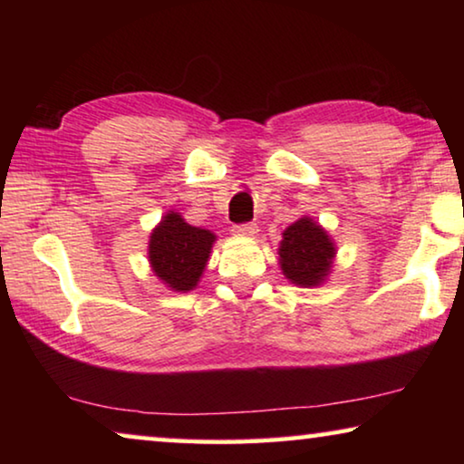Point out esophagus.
Segmentation results:
<instances>
[{"label": "esophagus", "mask_w": 464, "mask_h": 464, "mask_svg": "<svg viewBox=\"0 0 464 464\" xmlns=\"http://www.w3.org/2000/svg\"><path fill=\"white\" fill-rule=\"evenodd\" d=\"M237 235H241V237H254V235L257 233V225L256 223H243V225H235L233 229Z\"/></svg>", "instance_id": "1"}]
</instances>
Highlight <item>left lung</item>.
Wrapping results in <instances>:
<instances>
[{"label":"left lung","instance_id":"8db88e82","mask_svg":"<svg viewBox=\"0 0 464 464\" xmlns=\"http://www.w3.org/2000/svg\"><path fill=\"white\" fill-rule=\"evenodd\" d=\"M278 256L282 274L293 285L311 288L325 282L335 257V246L324 227L303 217L282 233Z\"/></svg>","mask_w":464,"mask_h":464}]
</instances>
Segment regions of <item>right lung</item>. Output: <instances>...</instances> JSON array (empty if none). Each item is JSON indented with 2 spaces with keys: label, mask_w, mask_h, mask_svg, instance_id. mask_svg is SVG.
Wrapping results in <instances>:
<instances>
[{
  "label": "right lung",
  "mask_w": 464,
  "mask_h": 464,
  "mask_svg": "<svg viewBox=\"0 0 464 464\" xmlns=\"http://www.w3.org/2000/svg\"><path fill=\"white\" fill-rule=\"evenodd\" d=\"M215 241V233L188 225L182 215L169 210L149 239V264L163 285L188 293L198 285Z\"/></svg>",
  "instance_id": "right-lung-1"
}]
</instances>
